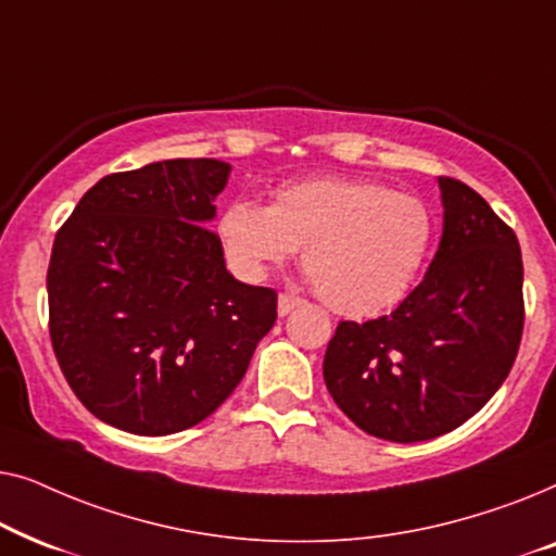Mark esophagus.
Returning <instances> with one entry per match:
<instances>
[{
  "label": "esophagus",
  "instance_id": "1",
  "mask_svg": "<svg viewBox=\"0 0 556 556\" xmlns=\"http://www.w3.org/2000/svg\"><path fill=\"white\" fill-rule=\"evenodd\" d=\"M301 303H303V301L299 299V295H293V293H280V295H278V316H288L293 308H299Z\"/></svg>",
  "mask_w": 556,
  "mask_h": 556
}]
</instances>
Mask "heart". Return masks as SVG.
Returning <instances> with one entry per match:
<instances>
[{"instance_id": "b5f03b06", "label": "heart", "mask_w": 556, "mask_h": 556, "mask_svg": "<svg viewBox=\"0 0 556 556\" xmlns=\"http://www.w3.org/2000/svg\"><path fill=\"white\" fill-rule=\"evenodd\" d=\"M217 238L245 280H263L303 248L326 306L371 316L415 286L435 242V215L420 197L382 181L326 177L278 189L270 207L232 200L219 212Z\"/></svg>"}]
</instances>
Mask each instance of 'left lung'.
I'll list each match as a JSON object with an SVG mask.
<instances>
[{"label": "left lung", "mask_w": 556, "mask_h": 556, "mask_svg": "<svg viewBox=\"0 0 556 556\" xmlns=\"http://www.w3.org/2000/svg\"><path fill=\"white\" fill-rule=\"evenodd\" d=\"M443 238L422 283L375 321H341L324 382L354 425L392 443L445 435L489 402L523 331V265L481 194L438 177Z\"/></svg>", "instance_id": "obj_1"}]
</instances>
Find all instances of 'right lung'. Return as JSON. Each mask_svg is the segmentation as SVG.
Segmentation results:
<instances>
[{"instance_id": "1", "label": "right lung", "mask_w": 556, "mask_h": 556, "mask_svg": "<svg viewBox=\"0 0 556 556\" xmlns=\"http://www.w3.org/2000/svg\"><path fill=\"white\" fill-rule=\"evenodd\" d=\"M230 172L219 159H164L109 174L55 235L52 349L113 428L172 435L202 422L276 324V291L235 280L207 227Z\"/></svg>"}]
</instances>
